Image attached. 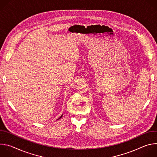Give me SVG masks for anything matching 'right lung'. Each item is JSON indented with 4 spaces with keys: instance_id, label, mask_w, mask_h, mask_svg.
<instances>
[{
    "instance_id": "add662e5",
    "label": "right lung",
    "mask_w": 157,
    "mask_h": 157,
    "mask_svg": "<svg viewBox=\"0 0 157 157\" xmlns=\"http://www.w3.org/2000/svg\"><path fill=\"white\" fill-rule=\"evenodd\" d=\"M62 116H63V115H62V116H61V117H59V119H60V118H61V117H62ZM57 119V120H58V119Z\"/></svg>"
}]
</instances>
